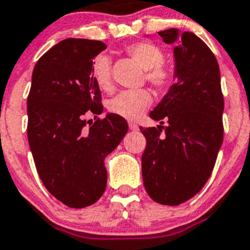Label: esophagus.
Segmentation results:
<instances>
[{
    "label": "esophagus",
    "mask_w": 250,
    "mask_h": 250,
    "mask_svg": "<svg viewBox=\"0 0 250 250\" xmlns=\"http://www.w3.org/2000/svg\"><path fill=\"white\" fill-rule=\"evenodd\" d=\"M128 125H129V129H131V131H137L138 129V125L134 122H129L128 123Z\"/></svg>",
    "instance_id": "obj_1"
}]
</instances>
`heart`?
Instances as JSON below:
<instances>
[{
	"mask_svg": "<svg viewBox=\"0 0 250 250\" xmlns=\"http://www.w3.org/2000/svg\"><path fill=\"white\" fill-rule=\"evenodd\" d=\"M132 59L140 66L147 70V79L155 86L162 88L170 82V73L164 68V54L157 46L148 42H138L127 49ZM93 79L102 90H110L112 88V74H110V62L108 56H99L93 64ZM152 102L148 90H125L117 94L108 103V108L112 113L125 119L136 121L143 114Z\"/></svg>",
	"mask_w": 250,
	"mask_h": 250,
	"instance_id": "heart-1",
	"label": "heart"
}]
</instances>
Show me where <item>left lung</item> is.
<instances>
[{"label":"left lung","instance_id":"1","mask_svg":"<svg viewBox=\"0 0 250 250\" xmlns=\"http://www.w3.org/2000/svg\"><path fill=\"white\" fill-rule=\"evenodd\" d=\"M158 35L175 45V83L149 113L157 128H140L147 141L142 177L151 199L175 206L195 196L211 175L224 134V98L218 62L200 38L179 29Z\"/></svg>","mask_w":250,"mask_h":250}]
</instances>
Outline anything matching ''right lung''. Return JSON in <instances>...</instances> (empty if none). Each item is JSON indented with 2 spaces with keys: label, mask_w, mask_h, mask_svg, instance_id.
Returning <instances> with one entry per match:
<instances>
[{
  "label": "right lung",
  "mask_w": 250,
  "mask_h": 250,
  "mask_svg": "<svg viewBox=\"0 0 250 250\" xmlns=\"http://www.w3.org/2000/svg\"><path fill=\"white\" fill-rule=\"evenodd\" d=\"M105 49L102 41L66 39L41 56L32 71L27 137L35 166L50 194L74 209L101 199L108 179L105 157L128 131L125 119L114 113L89 127L84 119L88 112L103 113L92 69Z\"/></svg>",
  "instance_id": "obj_1"
}]
</instances>
